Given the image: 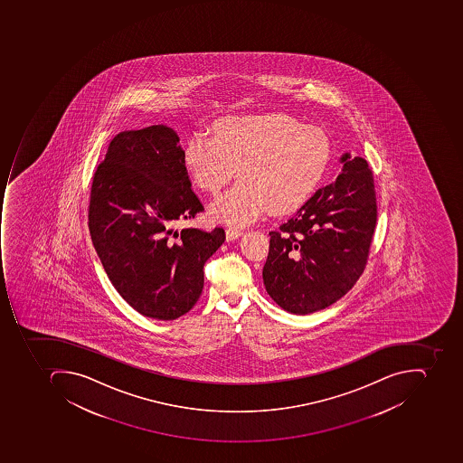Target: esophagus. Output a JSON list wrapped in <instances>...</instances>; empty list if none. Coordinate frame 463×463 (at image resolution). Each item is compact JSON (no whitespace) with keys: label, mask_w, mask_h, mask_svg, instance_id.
I'll return each instance as SVG.
<instances>
[{"label":"esophagus","mask_w":463,"mask_h":463,"mask_svg":"<svg viewBox=\"0 0 463 463\" xmlns=\"http://www.w3.org/2000/svg\"><path fill=\"white\" fill-rule=\"evenodd\" d=\"M225 235H227V241H235L240 238V236L243 235V231L241 230V228H228L227 231H225Z\"/></svg>","instance_id":"1"}]
</instances>
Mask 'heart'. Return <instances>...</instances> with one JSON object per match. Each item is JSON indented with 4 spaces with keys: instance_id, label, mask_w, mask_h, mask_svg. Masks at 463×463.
Instances as JSON below:
<instances>
[{
    "instance_id": "b5f03b06",
    "label": "heart",
    "mask_w": 463,
    "mask_h": 463,
    "mask_svg": "<svg viewBox=\"0 0 463 463\" xmlns=\"http://www.w3.org/2000/svg\"><path fill=\"white\" fill-rule=\"evenodd\" d=\"M332 157L322 128L302 126L285 113L227 116L211 136L195 133L184 146L183 165L201 190L218 194L235 175L241 180L211 203V217L246 225L268 208L285 213L317 190Z\"/></svg>"
}]
</instances>
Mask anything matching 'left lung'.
<instances>
[{"instance_id":"left-lung-1","label":"left lung","mask_w":463,"mask_h":463,"mask_svg":"<svg viewBox=\"0 0 463 463\" xmlns=\"http://www.w3.org/2000/svg\"><path fill=\"white\" fill-rule=\"evenodd\" d=\"M341 175L272 231L266 292L283 310L308 315L343 298L364 272L377 223L374 178L363 157L341 156Z\"/></svg>"}]
</instances>
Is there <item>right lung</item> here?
<instances>
[{
  "label": "right lung",
  "instance_id": "right-lung-1",
  "mask_svg": "<svg viewBox=\"0 0 463 463\" xmlns=\"http://www.w3.org/2000/svg\"><path fill=\"white\" fill-rule=\"evenodd\" d=\"M180 137L155 125L113 137L96 168L89 231L118 295L146 317L175 320L203 288V265L225 231H178L203 211L183 165Z\"/></svg>",
  "mask_w": 463,
  "mask_h": 463
}]
</instances>
